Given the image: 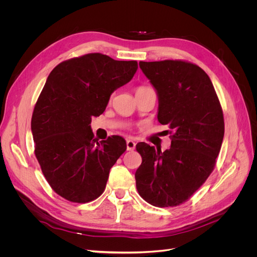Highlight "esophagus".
Masks as SVG:
<instances>
[{
  "mask_svg": "<svg viewBox=\"0 0 257 257\" xmlns=\"http://www.w3.org/2000/svg\"><path fill=\"white\" fill-rule=\"evenodd\" d=\"M127 150L128 151H133L136 149V143H134L132 140H127Z\"/></svg>",
  "mask_w": 257,
  "mask_h": 257,
  "instance_id": "34e87169",
  "label": "esophagus"
}]
</instances>
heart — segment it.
Wrapping results in <instances>:
<instances>
[{
    "label": "heart",
    "instance_id": "1",
    "mask_svg": "<svg viewBox=\"0 0 257 257\" xmlns=\"http://www.w3.org/2000/svg\"><path fill=\"white\" fill-rule=\"evenodd\" d=\"M142 88H146V87H144V86H141V87H139L138 89H142ZM138 89H137V90H138Z\"/></svg>",
    "mask_w": 257,
    "mask_h": 257
}]
</instances>
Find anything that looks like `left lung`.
I'll return each instance as SVG.
<instances>
[{
  "label": "left lung",
  "mask_w": 257,
  "mask_h": 257,
  "mask_svg": "<svg viewBox=\"0 0 257 257\" xmlns=\"http://www.w3.org/2000/svg\"><path fill=\"white\" fill-rule=\"evenodd\" d=\"M158 96L157 118L171 129L165 152L137 145L142 165L136 172L140 196L153 206L182 204L214 169L224 138L223 110L208 75L183 60L140 62ZM169 132V130H168Z\"/></svg>",
  "instance_id": "1"
}]
</instances>
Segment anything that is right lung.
Returning <instances> with one entry per match:
<instances>
[{
	"label": "right lung",
	"mask_w": 257,
	"mask_h": 257,
	"mask_svg": "<svg viewBox=\"0 0 257 257\" xmlns=\"http://www.w3.org/2000/svg\"><path fill=\"white\" fill-rule=\"evenodd\" d=\"M138 67V61L90 53L62 61L50 73L31 130L44 176L62 198L86 203L103 194L109 171L127 146L118 136L98 142L91 116L104 112L110 94L128 83Z\"/></svg>",
	"instance_id": "obj_1"
}]
</instances>
